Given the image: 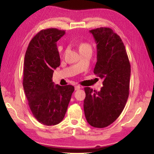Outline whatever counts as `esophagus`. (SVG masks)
<instances>
[{
	"label": "esophagus",
	"mask_w": 154,
	"mask_h": 154,
	"mask_svg": "<svg viewBox=\"0 0 154 154\" xmlns=\"http://www.w3.org/2000/svg\"><path fill=\"white\" fill-rule=\"evenodd\" d=\"M81 88H82V86H80L79 85H75V90H79V89H81Z\"/></svg>",
	"instance_id": "obj_1"
}]
</instances>
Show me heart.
<instances>
[{
	"mask_svg": "<svg viewBox=\"0 0 154 154\" xmlns=\"http://www.w3.org/2000/svg\"><path fill=\"white\" fill-rule=\"evenodd\" d=\"M79 48V50L80 51L84 50V49H92V47H91L90 44L88 43H80Z\"/></svg>",
	"mask_w": 154,
	"mask_h": 154,
	"instance_id": "b5f03b06",
	"label": "heart"
}]
</instances>
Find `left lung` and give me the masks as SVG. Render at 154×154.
I'll return each mask as SVG.
<instances>
[{
	"label": "left lung",
	"mask_w": 154,
	"mask_h": 154,
	"mask_svg": "<svg viewBox=\"0 0 154 154\" xmlns=\"http://www.w3.org/2000/svg\"><path fill=\"white\" fill-rule=\"evenodd\" d=\"M97 44V62L94 73L103 79L97 92L85 88L83 102L88 124L105 128L118 119L129 95L130 64L126 48L119 36L109 28L90 30Z\"/></svg>",
	"instance_id": "1"
}]
</instances>
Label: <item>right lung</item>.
Masks as SVG:
<instances>
[{
  "instance_id": "obj_1",
  "label": "right lung",
  "mask_w": 154,
  "mask_h": 154,
  "mask_svg": "<svg viewBox=\"0 0 154 154\" xmlns=\"http://www.w3.org/2000/svg\"><path fill=\"white\" fill-rule=\"evenodd\" d=\"M64 34L56 28L41 30L30 41L24 57L23 86L28 105L36 120L46 126L62 121L75 90L52 81L60 64L56 43Z\"/></svg>"
}]
</instances>
